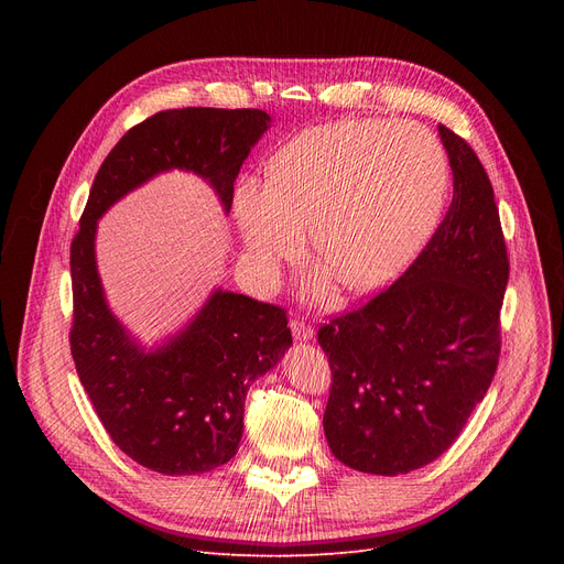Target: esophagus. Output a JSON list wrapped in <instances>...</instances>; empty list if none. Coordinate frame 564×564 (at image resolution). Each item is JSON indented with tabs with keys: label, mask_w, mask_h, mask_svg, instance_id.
Listing matches in <instances>:
<instances>
[{
	"label": "esophagus",
	"mask_w": 564,
	"mask_h": 564,
	"mask_svg": "<svg viewBox=\"0 0 564 564\" xmlns=\"http://www.w3.org/2000/svg\"><path fill=\"white\" fill-rule=\"evenodd\" d=\"M290 329H292V334H294V338H297V340H311L313 338V327H311L308 322H304L300 317H294L290 322Z\"/></svg>",
	"instance_id": "1"
}]
</instances>
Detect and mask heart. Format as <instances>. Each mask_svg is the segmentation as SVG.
Instances as JSON below:
<instances>
[{"label": "heart", "instance_id": "b5f03b06", "mask_svg": "<svg viewBox=\"0 0 564 564\" xmlns=\"http://www.w3.org/2000/svg\"><path fill=\"white\" fill-rule=\"evenodd\" d=\"M446 189L448 160L427 128L340 121L290 141L267 164V187H237L235 221L260 276L297 256L308 228L313 262L366 292L425 242Z\"/></svg>", "mask_w": 564, "mask_h": 564}]
</instances>
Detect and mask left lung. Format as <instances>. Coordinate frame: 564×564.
Listing matches in <instances>:
<instances>
[{"label":"left lung","instance_id":"obj_1","mask_svg":"<svg viewBox=\"0 0 564 564\" xmlns=\"http://www.w3.org/2000/svg\"><path fill=\"white\" fill-rule=\"evenodd\" d=\"M438 134L453 200L409 270L364 306L322 324L332 389L324 434L345 466L400 476L446 453L498 368L510 276L489 175L451 128Z\"/></svg>","mask_w":564,"mask_h":564}]
</instances>
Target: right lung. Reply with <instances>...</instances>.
I'll use <instances>...</instances> for the list:
<instances>
[{"label": "right lung", "instance_id": "1", "mask_svg": "<svg viewBox=\"0 0 564 564\" xmlns=\"http://www.w3.org/2000/svg\"><path fill=\"white\" fill-rule=\"evenodd\" d=\"M270 128L260 109L187 107L130 128L105 158L70 245V351L111 441L162 476H198L235 457L251 381L292 345L285 308L217 290L185 332L143 351L107 308L96 270L98 219L118 198L171 169L198 173L226 213L232 183Z\"/></svg>", "mask_w": 564, "mask_h": 564}]
</instances>
